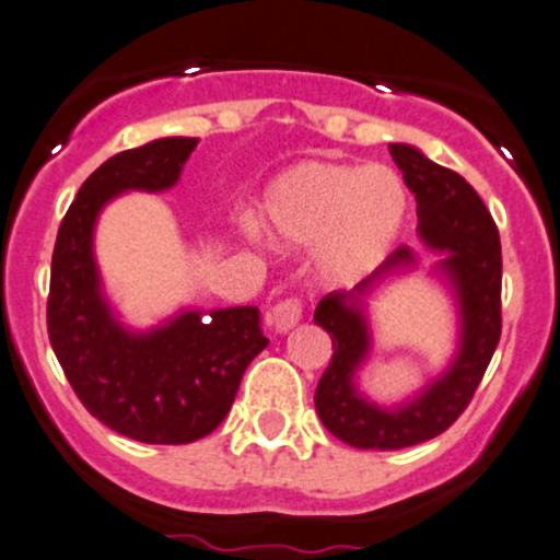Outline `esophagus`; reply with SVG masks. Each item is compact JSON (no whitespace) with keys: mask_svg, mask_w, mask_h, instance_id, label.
<instances>
[{"mask_svg":"<svg viewBox=\"0 0 560 560\" xmlns=\"http://www.w3.org/2000/svg\"><path fill=\"white\" fill-rule=\"evenodd\" d=\"M300 319H303V305H300V300L295 298L281 300V303H276L273 308L268 311V325L273 327L276 332H290Z\"/></svg>","mask_w":560,"mask_h":560,"instance_id":"34e87169","label":"esophagus"}]
</instances>
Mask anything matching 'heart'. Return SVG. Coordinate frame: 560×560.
<instances>
[{
    "label": "heart",
    "mask_w": 560,
    "mask_h": 560,
    "mask_svg": "<svg viewBox=\"0 0 560 560\" xmlns=\"http://www.w3.org/2000/svg\"><path fill=\"white\" fill-rule=\"evenodd\" d=\"M408 214L402 176L364 163H295L262 198L270 241L287 249L319 246V270L332 281H357L378 268L402 238Z\"/></svg>",
    "instance_id": "heart-1"
}]
</instances>
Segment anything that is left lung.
I'll use <instances>...</instances> for the list:
<instances>
[{
    "mask_svg": "<svg viewBox=\"0 0 560 560\" xmlns=\"http://www.w3.org/2000/svg\"><path fill=\"white\" fill-rule=\"evenodd\" d=\"M405 185L416 196L419 238L440 255L432 273L451 290L458 338L448 368L416 397L386 405L364 397L357 373L373 351L368 300L392 276L419 265L410 246H399L375 273L351 292L319 300L314 322L332 338V362L316 386V413L329 432L362 451H397L438 438L472 399L502 335V244L486 203L464 176L429 161L410 144H388Z\"/></svg>",
    "mask_w": 560,
    "mask_h": 560,
    "instance_id": "8db88e82",
    "label": "left lung"
}]
</instances>
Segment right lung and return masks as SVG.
Segmentation results:
<instances>
[{
	"mask_svg": "<svg viewBox=\"0 0 560 560\" xmlns=\"http://www.w3.org/2000/svg\"><path fill=\"white\" fill-rule=\"evenodd\" d=\"M198 139L147 141L104 161L58 228L47 298V335L88 413L150 445L196 443L231 413L244 370L268 346L255 305L182 308L161 325L131 329L104 295L93 233L104 206L131 190L179 182Z\"/></svg>",
	"mask_w": 560,
	"mask_h": 560,
	"instance_id": "add662e5",
	"label": "right lung"
}]
</instances>
